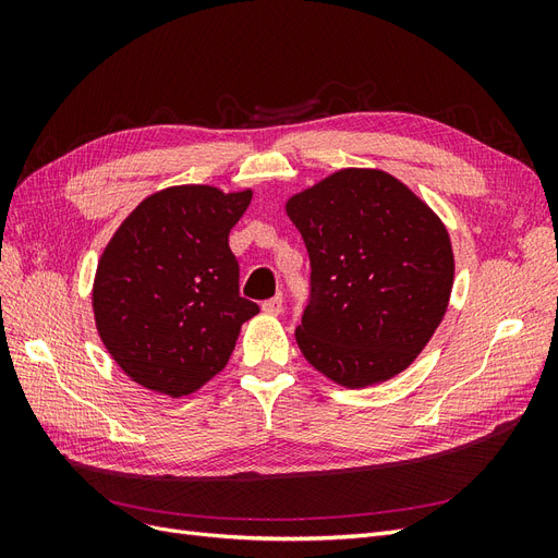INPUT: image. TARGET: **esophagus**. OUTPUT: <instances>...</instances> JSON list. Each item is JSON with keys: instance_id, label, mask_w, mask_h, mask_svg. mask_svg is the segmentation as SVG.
I'll return each instance as SVG.
<instances>
[{"instance_id": "esophagus-1", "label": "esophagus", "mask_w": 558, "mask_h": 558, "mask_svg": "<svg viewBox=\"0 0 558 558\" xmlns=\"http://www.w3.org/2000/svg\"><path fill=\"white\" fill-rule=\"evenodd\" d=\"M281 307H283V298L281 295H275V298H269V300L263 302V312L265 314L277 316V314H281Z\"/></svg>"}]
</instances>
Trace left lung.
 <instances>
[{
	"instance_id": "1",
	"label": "left lung",
	"mask_w": 558,
	"mask_h": 558,
	"mask_svg": "<svg viewBox=\"0 0 558 558\" xmlns=\"http://www.w3.org/2000/svg\"><path fill=\"white\" fill-rule=\"evenodd\" d=\"M310 253L298 347L347 388L412 365L447 312L449 232L408 185L381 170H340L286 202Z\"/></svg>"
}]
</instances>
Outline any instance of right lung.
<instances>
[{
	"label": "right lung",
	"instance_id": "right-lung-1",
	"mask_svg": "<svg viewBox=\"0 0 558 558\" xmlns=\"http://www.w3.org/2000/svg\"><path fill=\"white\" fill-rule=\"evenodd\" d=\"M251 195L174 185L116 230L97 265L93 310L132 381L181 398L228 365L242 324L260 312L240 295V263L228 246Z\"/></svg>",
	"mask_w": 558,
	"mask_h": 558
}]
</instances>
